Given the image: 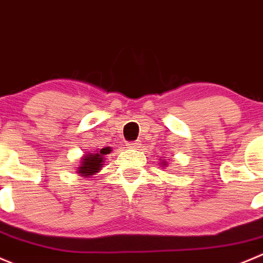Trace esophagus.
<instances>
[{
  "label": "esophagus",
  "mask_w": 263,
  "mask_h": 263,
  "mask_svg": "<svg viewBox=\"0 0 263 263\" xmlns=\"http://www.w3.org/2000/svg\"><path fill=\"white\" fill-rule=\"evenodd\" d=\"M128 146L134 147V149H139V147L141 146V141H139V140H137V141H131L128 142Z\"/></svg>",
  "instance_id": "esophagus-1"
}]
</instances>
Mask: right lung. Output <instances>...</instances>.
<instances>
[{
	"label": "right lung",
	"instance_id": "right-lung-1",
	"mask_svg": "<svg viewBox=\"0 0 263 263\" xmlns=\"http://www.w3.org/2000/svg\"><path fill=\"white\" fill-rule=\"evenodd\" d=\"M110 149L109 147H104L100 152L96 153H90V154L86 155L83 158L82 165L78 168L80 173H82V176H91L93 173L98 172L101 167H103L104 162V155L109 154Z\"/></svg>",
	"mask_w": 263,
	"mask_h": 263
}]
</instances>
